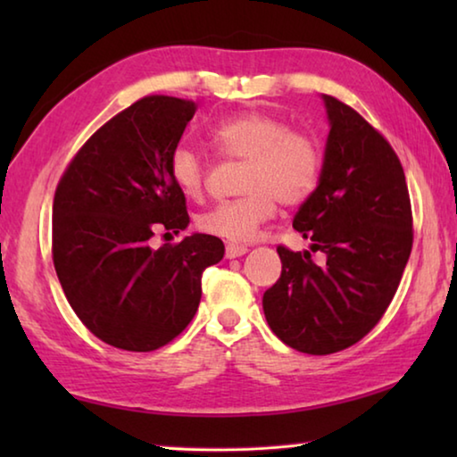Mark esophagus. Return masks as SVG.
<instances>
[{
	"label": "esophagus",
	"mask_w": 457,
	"mask_h": 457,
	"mask_svg": "<svg viewBox=\"0 0 457 457\" xmlns=\"http://www.w3.org/2000/svg\"><path fill=\"white\" fill-rule=\"evenodd\" d=\"M245 252H247L245 245H239V244H228L226 245V256L228 258H239V256H244Z\"/></svg>",
	"instance_id": "1"
}]
</instances>
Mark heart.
<instances>
[{
    "instance_id": "obj_1",
    "label": "heart",
    "mask_w": 457,
    "mask_h": 457,
    "mask_svg": "<svg viewBox=\"0 0 457 457\" xmlns=\"http://www.w3.org/2000/svg\"><path fill=\"white\" fill-rule=\"evenodd\" d=\"M210 143L223 159L244 161L239 175L242 197L223 201L201 213L197 226L210 236L245 242L276 213V201L300 205L319 187L322 151L319 141L266 112H242L210 130ZM169 173L183 195L204 197L207 169L189 146H177Z\"/></svg>"
}]
</instances>
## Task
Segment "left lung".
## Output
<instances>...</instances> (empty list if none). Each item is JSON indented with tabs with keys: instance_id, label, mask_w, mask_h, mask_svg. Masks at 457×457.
Returning a JSON list of instances; mask_svg holds the SVG:
<instances>
[{
	"instance_id": "obj_1",
	"label": "left lung",
	"mask_w": 457,
	"mask_h": 457,
	"mask_svg": "<svg viewBox=\"0 0 457 457\" xmlns=\"http://www.w3.org/2000/svg\"><path fill=\"white\" fill-rule=\"evenodd\" d=\"M330 133L319 187L292 228L324 252L278 245L282 274L264 292V314L284 345L332 354L377 327L399 288L413 245L411 199L397 153L353 106L327 95Z\"/></svg>"
}]
</instances>
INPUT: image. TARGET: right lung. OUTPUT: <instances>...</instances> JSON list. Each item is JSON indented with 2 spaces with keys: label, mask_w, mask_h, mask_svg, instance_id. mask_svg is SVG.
<instances>
[{
  "label": "right lung",
  "mask_w": 457,
  "mask_h": 457,
  "mask_svg": "<svg viewBox=\"0 0 457 457\" xmlns=\"http://www.w3.org/2000/svg\"><path fill=\"white\" fill-rule=\"evenodd\" d=\"M195 111L187 98L137 100L80 146L54 193L62 290L84 327L122 351L151 353L179 337L197 312L204 270L223 258V242L207 234L149 244L154 231L189 223L169 159Z\"/></svg>",
  "instance_id": "add662e5"
}]
</instances>
